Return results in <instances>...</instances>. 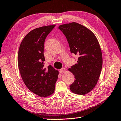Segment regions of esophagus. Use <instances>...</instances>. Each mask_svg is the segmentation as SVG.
<instances>
[{
    "mask_svg": "<svg viewBox=\"0 0 121 121\" xmlns=\"http://www.w3.org/2000/svg\"><path fill=\"white\" fill-rule=\"evenodd\" d=\"M65 69L64 68H61L60 70V73H63V72H65Z\"/></svg>",
    "mask_w": 121,
    "mask_h": 121,
    "instance_id": "1",
    "label": "esophagus"
}]
</instances>
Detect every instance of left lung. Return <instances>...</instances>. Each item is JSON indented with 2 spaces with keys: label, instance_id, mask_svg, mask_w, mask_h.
<instances>
[{
  "label": "left lung",
  "instance_id": "obj_1",
  "mask_svg": "<svg viewBox=\"0 0 121 121\" xmlns=\"http://www.w3.org/2000/svg\"><path fill=\"white\" fill-rule=\"evenodd\" d=\"M58 29L67 40L71 53L79 57L78 63L68 69L75 78L70 90L85 95L94 88L101 73L103 57L97 39L92 31L77 23L63 24Z\"/></svg>",
  "mask_w": 121,
  "mask_h": 121
}]
</instances>
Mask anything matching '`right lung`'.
<instances>
[{"mask_svg": "<svg viewBox=\"0 0 121 121\" xmlns=\"http://www.w3.org/2000/svg\"><path fill=\"white\" fill-rule=\"evenodd\" d=\"M55 25L43 26L30 31L20 44L18 66L23 81L31 92L47 97L54 92L58 71L52 66L44 67L45 38Z\"/></svg>", "mask_w": 121, "mask_h": 121, "instance_id": "right-lung-1", "label": "right lung"}]
</instances>
